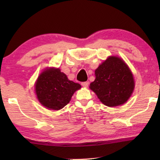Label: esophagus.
I'll return each mask as SVG.
<instances>
[{
  "label": "esophagus",
  "instance_id": "obj_1",
  "mask_svg": "<svg viewBox=\"0 0 160 160\" xmlns=\"http://www.w3.org/2000/svg\"><path fill=\"white\" fill-rule=\"evenodd\" d=\"M84 88H88V85H89V82H82V84H81Z\"/></svg>",
  "mask_w": 160,
  "mask_h": 160
}]
</instances>
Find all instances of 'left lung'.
I'll return each instance as SVG.
<instances>
[{"label": "left lung", "instance_id": "8db88e82", "mask_svg": "<svg viewBox=\"0 0 160 160\" xmlns=\"http://www.w3.org/2000/svg\"><path fill=\"white\" fill-rule=\"evenodd\" d=\"M95 80L90 88L103 104L117 107L128 101L134 90V78L123 59L109 56L95 70Z\"/></svg>", "mask_w": 160, "mask_h": 160}]
</instances>
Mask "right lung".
<instances>
[{
	"label": "right lung",
	"mask_w": 160,
	"mask_h": 160,
	"mask_svg": "<svg viewBox=\"0 0 160 160\" xmlns=\"http://www.w3.org/2000/svg\"><path fill=\"white\" fill-rule=\"evenodd\" d=\"M81 88L79 83L68 79L59 68H47L35 83V92L43 106L48 109L59 110L68 104L75 91Z\"/></svg>",
	"instance_id": "obj_1"
}]
</instances>
